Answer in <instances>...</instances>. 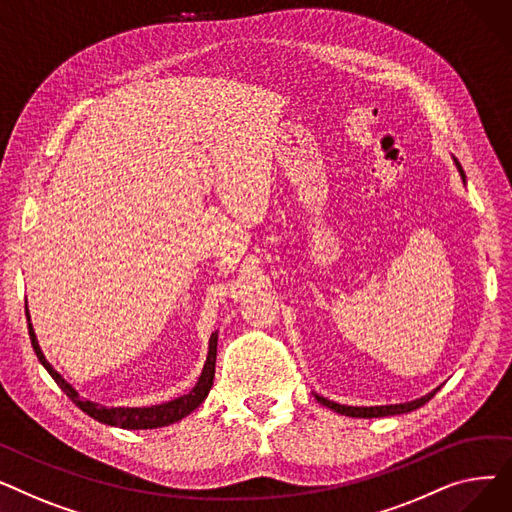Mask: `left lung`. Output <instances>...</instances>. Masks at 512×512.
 I'll return each instance as SVG.
<instances>
[{
    "instance_id": "1",
    "label": "left lung",
    "mask_w": 512,
    "mask_h": 512,
    "mask_svg": "<svg viewBox=\"0 0 512 512\" xmlns=\"http://www.w3.org/2000/svg\"><path fill=\"white\" fill-rule=\"evenodd\" d=\"M454 164H456V168H459V172H461V178L465 180V172H463V168H461V164H459V159H454ZM438 390H440V388H436L434 392H429V394H425V396H421V398H417V400H411V402H402V405H384V407H346V405H338V402H334V400H328V398L319 396V394H315V398H317V402H321V405L328 407V409H332V411H336V413H340V415H346V417H363V419H371V417H388V415L411 413V411H415V409L423 407L425 402L432 400V398H434V394H436Z\"/></svg>"
}]
</instances>
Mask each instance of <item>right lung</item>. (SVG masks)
<instances>
[{
	"label": "right lung",
	"instance_id": "obj_1",
	"mask_svg": "<svg viewBox=\"0 0 512 512\" xmlns=\"http://www.w3.org/2000/svg\"><path fill=\"white\" fill-rule=\"evenodd\" d=\"M26 319L31 321L29 311H26ZM29 334H31V342H33V348H35L39 361L49 371L51 378L56 380V384L66 392V396L74 402V405L80 411H85L89 417H93V419H97V421H101L105 425H116V427H122V429H155V427H164V425L176 423L182 417L191 415L201 405V402L207 398V394H209V390L213 386L215 355H218V334H211V338H209V353H207L205 367L201 371V378H199L197 386L188 394H184L180 398H174L170 402H164V405H155V407H132V409L116 407V409H105V407L97 405V402L80 398L78 392L62 378V375L56 369L49 365V361L41 353L37 336H35L31 324H29Z\"/></svg>",
	"mask_w": 512,
	"mask_h": 512
}]
</instances>
